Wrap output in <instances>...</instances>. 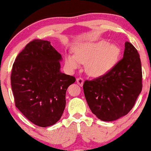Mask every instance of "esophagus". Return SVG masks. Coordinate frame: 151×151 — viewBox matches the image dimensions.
<instances>
[{
	"label": "esophagus",
	"mask_w": 151,
	"mask_h": 151,
	"mask_svg": "<svg viewBox=\"0 0 151 151\" xmlns=\"http://www.w3.org/2000/svg\"><path fill=\"white\" fill-rule=\"evenodd\" d=\"M77 84H79V86H82L83 85V84H84V79H82V78H81V77H79V78H77Z\"/></svg>",
	"instance_id": "34e87169"
}]
</instances>
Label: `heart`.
Here are the masks:
<instances>
[{
  "label": "heart",
  "mask_w": 151,
  "mask_h": 151,
  "mask_svg": "<svg viewBox=\"0 0 151 151\" xmlns=\"http://www.w3.org/2000/svg\"><path fill=\"white\" fill-rule=\"evenodd\" d=\"M74 55H67L65 64L71 70H75L80 64H86V73L93 77L105 75L115 66L121 50L115 44L104 40L86 42L75 47Z\"/></svg>",
  "instance_id": "b5f03b06"
}]
</instances>
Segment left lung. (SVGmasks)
I'll list each match as a JSON object with an SVG mask.
<instances>
[{
  "label": "left lung",
  "instance_id": "obj_1",
  "mask_svg": "<svg viewBox=\"0 0 151 151\" xmlns=\"http://www.w3.org/2000/svg\"><path fill=\"white\" fill-rule=\"evenodd\" d=\"M91 112L100 120L113 121L132 109L142 90L140 55L134 46L125 42L124 57L108 73L83 85Z\"/></svg>",
  "mask_w": 151,
  "mask_h": 151
}]
</instances>
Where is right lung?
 <instances>
[{
  "mask_svg": "<svg viewBox=\"0 0 151 151\" xmlns=\"http://www.w3.org/2000/svg\"><path fill=\"white\" fill-rule=\"evenodd\" d=\"M60 54L42 40H34L18 55L13 65L11 86L15 106L40 127L56 124L66 105V91L75 77L60 71Z\"/></svg>",
  "mask_w": 151,
  "mask_h": 151,
  "instance_id": "obj_1",
  "label": "right lung"
}]
</instances>
